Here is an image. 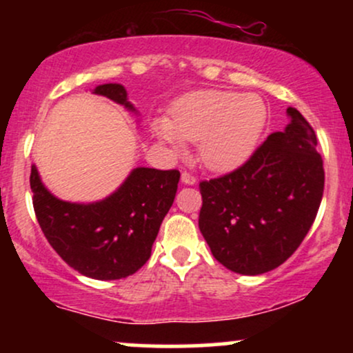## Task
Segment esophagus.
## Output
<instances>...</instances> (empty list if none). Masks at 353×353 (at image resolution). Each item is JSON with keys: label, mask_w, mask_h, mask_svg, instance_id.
<instances>
[{"label": "esophagus", "mask_w": 353, "mask_h": 353, "mask_svg": "<svg viewBox=\"0 0 353 353\" xmlns=\"http://www.w3.org/2000/svg\"><path fill=\"white\" fill-rule=\"evenodd\" d=\"M181 181L184 182L185 185H194V184H196V182H197L196 176H194V174L188 172V171H184V172H182V176H181Z\"/></svg>", "instance_id": "1"}]
</instances>
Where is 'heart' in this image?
Masks as SVG:
<instances>
[{
  "instance_id": "heart-1",
  "label": "heart",
  "mask_w": 353,
  "mask_h": 353,
  "mask_svg": "<svg viewBox=\"0 0 353 353\" xmlns=\"http://www.w3.org/2000/svg\"><path fill=\"white\" fill-rule=\"evenodd\" d=\"M267 124L265 103L255 94L234 91H199L185 96L172 109L171 121L152 119L154 136L182 156L184 141L199 143L205 168L228 172L252 156Z\"/></svg>"
}]
</instances>
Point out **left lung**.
Wrapping results in <instances>:
<instances>
[{"instance_id": "8db88e82", "label": "left lung", "mask_w": 353, "mask_h": 353, "mask_svg": "<svg viewBox=\"0 0 353 353\" xmlns=\"http://www.w3.org/2000/svg\"><path fill=\"white\" fill-rule=\"evenodd\" d=\"M236 171L202 181L199 229L210 252L229 270L259 275L274 270L302 244L323 196L317 137L295 108Z\"/></svg>"}]
</instances>
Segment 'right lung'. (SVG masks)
I'll use <instances>...</instances> for the list:
<instances>
[{"label":"right lung","mask_w":353,"mask_h":353,"mask_svg":"<svg viewBox=\"0 0 353 353\" xmlns=\"http://www.w3.org/2000/svg\"><path fill=\"white\" fill-rule=\"evenodd\" d=\"M92 92L136 112L123 84H101ZM179 177L176 169L136 168L111 196L89 204L52 196L34 164L30 184L39 228L59 257L86 277L116 281L137 272L151 257Z\"/></svg>","instance_id":"1"}]
</instances>
